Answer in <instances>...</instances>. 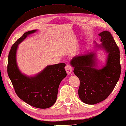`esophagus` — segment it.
<instances>
[{"label":"esophagus","mask_w":126,"mask_h":126,"mask_svg":"<svg viewBox=\"0 0 126 126\" xmlns=\"http://www.w3.org/2000/svg\"><path fill=\"white\" fill-rule=\"evenodd\" d=\"M65 70L68 74H70L72 72V67L70 64H67L65 66Z\"/></svg>","instance_id":"1"}]
</instances>
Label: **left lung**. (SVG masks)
Listing matches in <instances>:
<instances>
[{"instance_id": "8db88e82", "label": "left lung", "mask_w": 126, "mask_h": 126, "mask_svg": "<svg viewBox=\"0 0 126 126\" xmlns=\"http://www.w3.org/2000/svg\"><path fill=\"white\" fill-rule=\"evenodd\" d=\"M101 46L108 54L106 65L97 70L95 69L94 53L74 57L71 61L74 67V73L80 81L78 90L79 98L84 103L95 104L104 100L113 92L118 82L121 71L120 62V50L111 33L103 31Z\"/></svg>"}]
</instances>
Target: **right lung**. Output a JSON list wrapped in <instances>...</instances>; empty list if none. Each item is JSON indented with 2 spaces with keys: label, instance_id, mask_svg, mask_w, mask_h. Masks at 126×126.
Wrapping results in <instances>:
<instances>
[{
  "label": "right lung",
  "instance_id": "right-lung-1",
  "mask_svg": "<svg viewBox=\"0 0 126 126\" xmlns=\"http://www.w3.org/2000/svg\"><path fill=\"white\" fill-rule=\"evenodd\" d=\"M36 31H29L18 39L11 47L7 64V74L16 94L30 106L45 109L53 106L57 99L61 82L66 76L65 63L47 66L37 76L28 77L20 73L16 63L18 45L28 35Z\"/></svg>",
  "mask_w": 126,
  "mask_h": 126
}]
</instances>
